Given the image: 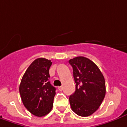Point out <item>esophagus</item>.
Segmentation results:
<instances>
[{
  "label": "esophagus",
  "mask_w": 127,
  "mask_h": 127,
  "mask_svg": "<svg viewBox=\"0 0 127 127\" xmlns=\"http://www.w3.org/2000/svg\"><path fill=\"white\" fill-rule=\"evenodd\" d=\"M58 90H59L60 91H62V90H63V86H60V87H58Z\"/></svg>",
  "instance_id": "esophagus-1"
}]
</instances>
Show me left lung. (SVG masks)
Masks as SVG:
<instances>
[{
  "instance_id": "obj_1",
  "label": "left lung",
  "mask_w": 127,
  "mask_h": 127,
  "mask_svg": "<svg viewBox=\"0 0 127 127\" xmlns=\"http://www.w3.org/2000/svg\"><path fill=\"white\" fill-rule=\"evenodd\" d=\"M73 68L76 90L69 96L72 111L82 117L93 114L99 108L106 95V83L102 73L87 58L76 57L69 60Z\"/></svg>"
}]
</instances>
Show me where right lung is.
I'll use <instances>...</instances> for the list:
<instances>
[{"mask_svg":"<svg viewBox=\"0 0 127 127\" xmlns=\"http://www.w3.org/2000/svg\"><path fill=\"white\" fill-rule=\"evenodd\" d=\"M51 60L39 58L28 67L22 77L19 93L24 106L32 115L43 117L51 111L56 88L49 82Z\"/></svg>","mask_w":127,"mask_h":127,"instance_id":"right-lung-1","label":"right lung"}]
</instances>
